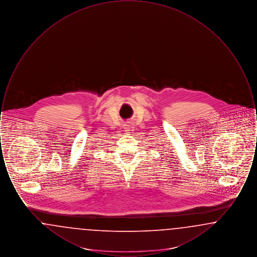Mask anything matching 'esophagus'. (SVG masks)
Returning <instances> with one entry per match:
<instances>
[{
	"label": "esophagus",
	"mask_w": 257,
	"mask_h": 257,
	"mask_svg": "<svg viewBox=\"0 0 257 257\" xmlns=\"http://www.w3.org/2000/svg\"><path fill=\"white\" fill-rule=\"evenodd\" d=\"M133 128H134V127H132L131 125H126L124 129H125L126 132H130V131H133Z\"/></svg>",
	"instance_id": "obj_1"
}]
</instances>
